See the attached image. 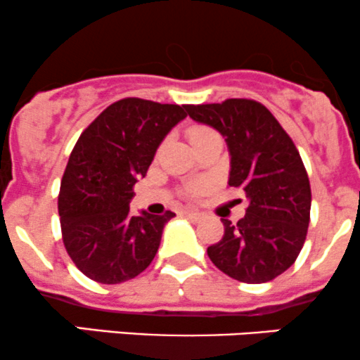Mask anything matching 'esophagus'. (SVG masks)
Wrapping results in <instances>:
<instances>
[{
    "label": "esophagus",
    "instance_id": "esophagus-1",
    "mask_svg": "<svg viewBox=\"0 0 360 360\" xmlns=\"http://www.w3.org/2000/svg\"><path fill=\"white\" fill-rule=\"evenodd\" d=\"M184 214H185V216H187V217H191V219H193V221H199V219H200V212L192 211V209H187V211H185Z\"/></svg>",
    "mask_w": 360,
    "mask_h": 360
}]
</instances>
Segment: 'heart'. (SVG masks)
<instances>
[{
	"mask_svg": "<svg viewBox=\"0 0 360 360\" xmlns=\"http://www.w3.org/2000/svg\"><path fill=\"white\" fill-rule=\"evenodd\" d=\"M209 136H216V132H214L211 127H205V126H195L188 131V139H191L192 144L197 143V141L204 139V137H209ZM199 191H200L199 185H193V187L191 188V193L193 195V193H197Z\"/></svg>",
	"mask_w": 360,
	"mask_h": 360,
	"instance_id": "b5f03b06",
	"label": "heart"
}]
</instances>
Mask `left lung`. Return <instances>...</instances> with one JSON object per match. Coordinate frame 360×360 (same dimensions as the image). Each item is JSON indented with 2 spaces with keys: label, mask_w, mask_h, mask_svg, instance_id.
<instances>
[{
  "label": "left lung",
  "mask_w": 360,
  "mask_h": 360,
  "mask_svg": "<svg viewBox=\"0 0 360 360\" xmlns=\"http://www.w3.org/2000/svg\"><path fill=\"white\" fill-rule=\"evenodd\" d=\"M195 122L216 129L231 156L229 187L248 199L236 224L221 219L224 234L207 248L226 276L246 284L269 282L296 262L309 226L308 173L288 132L267 107L255 100L187 105Z\"/></svg>",
  "instance_id": "1"
}]
</instances>
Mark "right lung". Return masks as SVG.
I'll return each mask as SVG.
<instances>
[{
    "mask_svg": "<svg viewBox=\"0 0 360 360\" xmlns=\"http://www.w3.org/2000/svg\"><path fill=\"white\" fill-rule=\"evenodd\" d=\"M187 105L122 98L79 136L60 180L58 209L68 255L86 277L120 284L149 267L165 224L175 214H129L165 136L187 117Z\"/></svg>",
    "mask_w": 360,
    "mask_h": 360,
    "instance_id": "add662e5",
    "label": "right lung"
}]
</instances>
